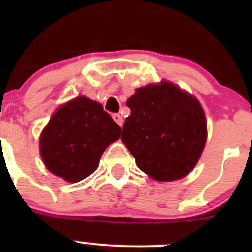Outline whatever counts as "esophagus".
Wrapping results in <instances>:
<instances>
[{
  "label": "esophagus",
  "instance_id": "1",
  "mask_svg": "<svg viewBox=\"0 0 252 252\" xmlns=\"http://www.w3.org/2000/svg\"><path fill=\"white\" fill-rule=\"evenodd\" d=\"M112 118L114 119V122H116V123L118 124L119 126H123V119H122L121 114H118V113H114V114H112Z\"/></svg>",
  "mask_w": 252,
  "mask_h": 252
}]
</instances>
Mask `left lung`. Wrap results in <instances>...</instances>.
Listing matches in <instances>:
<instances>
[{
  "label": "left lung",
  "instance_id": "obj_1",
  "mask_svg": "<svg viewBox=\"0 0 252 252\" xmlns=\"http://www.w3.org/2000/svg\"><path fill=\"white\" fill-rule=\"evenodd\" d=\"M121 140L139 168L158 182L180 179L199 162L207 122L196 97L169 81L136 89Z\"/></svg>",
  "mask_w": 252,
  "mask_h": 252
}]
</instances>
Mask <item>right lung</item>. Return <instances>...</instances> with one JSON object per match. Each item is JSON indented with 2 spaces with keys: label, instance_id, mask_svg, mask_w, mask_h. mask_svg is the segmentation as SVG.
<instances>
[{
  "label": "right lung",
  "instance_id": "add662e5",
  "mask_svg": "<svg viewBox=\"0 0 252 252\" xmlns=\"http://www.w3.org/2000/svg\"><path fill=\"white\" fill-rule=\"evenodd\" d=\"M119 135L121 128L101 103L79 96L51 117L40 136V152L51 173L78 183L96 171L106 147Z\"/></svg>",
  "mask_w": 252,
  "mask_h": 252
}]
</instances>
